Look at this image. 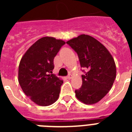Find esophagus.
<instances>
[{
    "label": "esophagus",
    "instance_id": "obj_1",
    "mask_svg": "<svg viewBox=\"0 0 132 132\" xmlns=\"http://www.w3.org/2000/svg\"><path fill=\"white\" fill-rule=\"evenodd\" d=\"M66 79H72V75H69L68 76L66 77Z\"/></svg>",
    "mask_w": 132,
    "mask_h": 132
}]
</instances>
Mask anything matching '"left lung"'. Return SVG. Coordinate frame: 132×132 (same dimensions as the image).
<instances>
[{
  "label": "left lung",
  "instance_id": "left-lung-1",
  "mask_svg": "<svg viewBox=\"0 0 132 132\" xmlns=\"http://www.w3.org/2000/svg\"><path fill=\"white\" fill-rule=\"evenodd\" d=\"M66 43L77 52L81 67L87 70L82 86L75 96L81 102L92 105L101 101L112 87L117 75L114 58L105 46L95 38L81 34Z\"/></svg>",
  "mask_w": 132,
  "mask_h": 132
}]
</instances>
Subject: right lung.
<instances>
[{
	"label": "right lung",
	"instance_id": "1",
	"mask_svg": "<svg viewBox=\"0 0 132 132\" xmlns=\"http://www.w3.org/2000/svg\"><path fill=\"white\" fill-rule=\"evenodd\" d=\"M66 42L53 37L37 40L24 54L18 68V82L36 104L48 106L57 100L63 80L52 73L53 60Z\"/></svg>",
	"mask_w": 132,
	"mask_h": 132
}]
</instances>
